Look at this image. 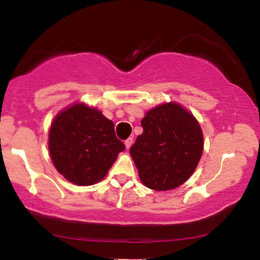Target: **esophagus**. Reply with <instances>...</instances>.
Instances as JSON below:
<instances>
[{
	"instance_id": "obj_1",
	"label": "esophagus",
	"mask_w": 260,
	"mask_h": 260,
	"mask_svg": "<svg viewBox=\"0 0 260 260\" xmlns=\"http://www.w3.org/2000/svg\"><path fill=\"white\" fill-rule=\"evenodd\" d=\"M132 144H133V138H128V139L124 141V145H126V148L128 150V148H129L131 146H132Z\"/></svg>"
}]
</instances>
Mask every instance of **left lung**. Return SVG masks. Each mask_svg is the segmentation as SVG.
<instances>
[{
    "instance_id": "obj_1",
    "label": "left lung",
    "mask_w": 260,
    "mask_h": 260,
    "mask_svg": "<svg viewBox=\"0 0 260 260\" xmlns=\"http://www.w3.org/2000/svg\"><path fill=\"white\" fill-rule=\"evenodd\" d=\"M144 132L131 147L140 181L152 190H172L189 179L202 157L203 133L196 117L176 102L145 114Z\"/></svg>"
}]
</instances>
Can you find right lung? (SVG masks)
Here are the masks:
<instances>
[{
	"instance_id": "add662e5",
	"label": "right lung",
	"mask_w": 260,
	"mask_h": 260,
	"mask_svg": "<svg viewBox=\"0 0 260 260\" xmlns=\"http://www.w3.org/2000/svg\"><path fill=\"white\" fill-rule=\"evenodd\" d=\"M124 145L113 121L94 107L75 103L57 114L48 133V151L57 171L86 186L102 181Z\"/></svg>"
}]
</instances>
